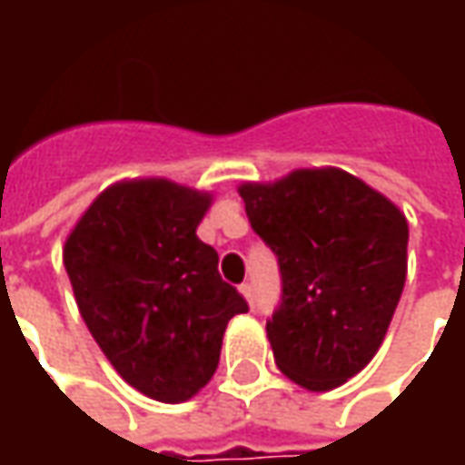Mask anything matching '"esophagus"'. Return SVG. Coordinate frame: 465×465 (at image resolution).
I'll use <instances>...</instances> for the list:
<instances>
[{
    "label": "esophagus",
    "instance_id": "34e87169",
    "mask_svg": "<svg viewBox=\"0 0 465 465\" xmlns=\"http://www.w3.org/2000/svg\"><path fill=\"white\" fill-rule=\"evenodd\" d=\"M241 295L245 297V302H248V305H253V300H256L253 284H248V282H245V284H241Z\"/></svg>",
    "mask_w": 465,
    "mask_h": 465
}]
</instances>
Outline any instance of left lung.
I'll return each mask as SVG.
<instances>
[{"label":"left lung","instance_id":"8db88e82","mask_svg":"<svg viewBox=\"0 0 465 465\" xmlns=\"http://www.w3.org/2000/svg\"><path fill=\"white\" fill-rule=\"evenodd\" d=\"M251 227L279 259L282 305L266 323L277 367L308 391L347 383L375 357L406 282L409 223L339 168L238 186Z\"/></svg>","mask_w":465,"mask_h":465}]
</instances>
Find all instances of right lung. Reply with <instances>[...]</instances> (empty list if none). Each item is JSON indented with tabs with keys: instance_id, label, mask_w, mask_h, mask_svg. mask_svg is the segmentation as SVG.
I'll return each instance as SVG.
<instances>
[{
	"instance_id": "1",
	"label": "right lung",
	"mask_w": 465,
	"mask_h": 465,
	"mask_svg": "<svg viewBox=\"0 0 465 465\" xmlns=\"http://www.w3.org/2000/svg\"><path fill=\"white\" fill-rule=\"evenodd\" d=\"M209 206V191L168 178L118 181L64 242L82 321L118 375L154 401L193 399L217 370L227 321L248 311L196 235Z\"/></svg>"
}]
</instances>
